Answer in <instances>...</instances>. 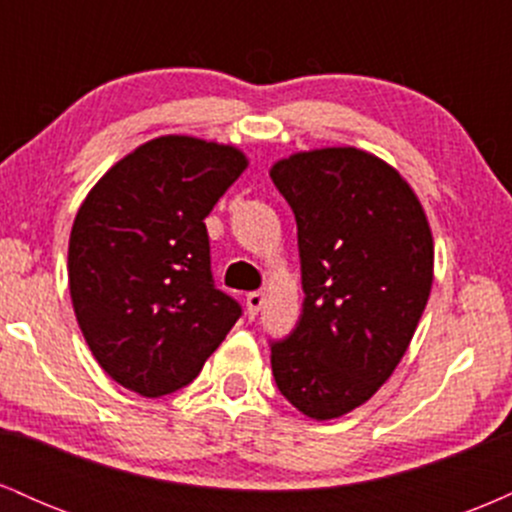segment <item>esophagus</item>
Listing matches in <instances>:
<instances>
[{"instance_id":"esophagus-1","label":"esophagus","mask_w":512,"mask_h":512,"mask_svg":"<svg viewBox=\"0 0 512 512\" xmlns=\"http://www.w3.org/2000/svg\"><path fill=\"white\" fill-rule=\"evenodd\" d=\"M262 305H264V293L262 291H250L248 296H245V308H248L250 317H255L257 313H260Z\"/></svg>"}]
</instances>
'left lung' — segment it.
<instances>
[{"instance_id":"8db88e82","label":"left lung","mask_w":512,"mask_h":512,"mask_svg":"<svg viewBox=\"0 0 512 512\" xmlns=\"http://www.w3.org/2000/svg\"><path fill=\"white\" fill-rule=\"evenodd\" d=\"M293 209L303 313L272 342L276 387L317 421L368 402L409 349L433 284L424 207L378 156L334 146L276 161Z\"/></svg>"}]
</instances>
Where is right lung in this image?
<instances>
[{
  "label": "right lung",
  "instance_id": "1",
  "mask_svg": "<svg viewBox=\"0 0 512 512\" xmlns=\"http://www.w3.org/2000/svg\"><path fill=\"white\" fill-rule=\"evenodd\" d=\"M245 168L236 146L168 134L117 161L76 211V322L127 390L161 397L190 385L243 313L214 286L204 219Z\"/></svg>",
  "mask_w": 512,
  "mask_h": 512
}]
</instances>
